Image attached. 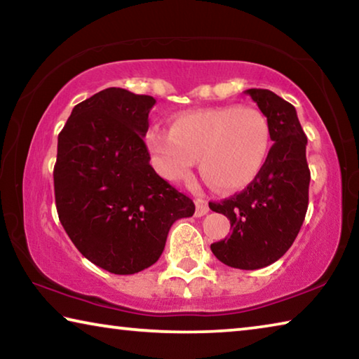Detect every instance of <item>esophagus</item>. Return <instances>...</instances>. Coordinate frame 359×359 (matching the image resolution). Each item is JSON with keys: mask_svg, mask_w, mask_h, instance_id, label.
<instances>
[{"mask_svg": "<svg viewBox=\"0 0 359 359\" xmlns=\"http://www.w3.org/2000/svg\"><path fill=\"white\" fill-rule=\"evenodd\" d=\"M194 205H196V210H194V215L196 217H203L209 212V204L204 199H194Z\"/></svg>", "mask_w": 359, "mask_h": 359, "instance_id": "obj_1", "label": "esophagus"}]
</instances>
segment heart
<instances>
[{"label": "heart", "instance_id": "obj_1", "mask_svg": "<svg viewBox=\"0 0 359 359\" xmlns=\"http://www.w3.org/2000/svg\"><path fill=\"white\" fill-rule=\"evenodd\" d=\"M155 171L168 182L199 171L218 191H238L263 171L271 150V125L255 107L222 106L174 115L171 131L154 126L145 135Z\"/></svg>", "mask_w": 359, "mask_h": 359}]
</instances>
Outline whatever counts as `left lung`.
<instances>
[{"label":"left lung","instance_id":"left-lung-1","mask_svg":"<svg viewBox=\"0 0 359 359\" xmlns=\"http://www.w3.org/2000/svg\"><path fill=\"white\" fill-rule=\"evenodd\" d=\"M271 125L269 150L263 171L241 191L209 208L229 218L228 238L210 245L223 264L253 271L276 263L293 245L306 218L311 171L306 160L307 137L296 109L271 90L250 88Z\"/></svg>","mask_w":359,"mask_h":359}]
</instances>
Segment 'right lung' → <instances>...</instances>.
<instances>
[{
  "mask_svg": "<svg viewBox=\"0 0 359 359\" xmlns=\"http://www.w3.org/2000/svg\"><path fill=\"white\" fill-rule=\"evenodd\" d=\"M155 100L111 87L72 109L58 135L53 187L58 218L85 258L118 276L155 264L184 193L155 172L144 136Z\"/></svg>",
  "mask_w": 359,
  "mask_h": 359,
  "instance_id": "1",
  "label": "right lung"
}]
</instances>
